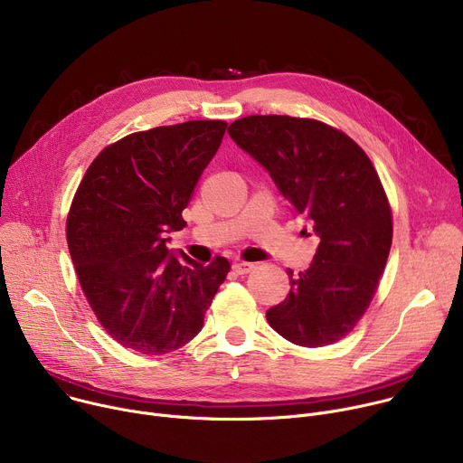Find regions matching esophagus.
<instances>
[{"mask_svg":"<svg viewBox=\"0 0 463 463\" xmlns=\"http://www.w3.org/2000/svg\"><path fill=\"white\" fill-rule=\"evenodd\" d=\"M256 269V263H248V261H237V263H233V270L237 272V274H248L250 270H254Z\"/></svg>","mask_w":463,"mask_h":463,"instance_id":"obj_1","label":"esophagus"}]
</instances>
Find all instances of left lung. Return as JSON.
Segmentation results:
<instances>
[{
	"mask_svg": "<svg viewBox=\"0 0 463 463\" xmlns=\"http://www.w3.org/2000/svg\"><path fill=\"white\" fill-rule=\"evenodd\" d=\"M228 133L321 239L306 270L288 269L291 291L267 311L269 325L309 348L343 339L367 311L393 239L374 165L346 133L313 118L252 115Z\"/></svg>",
	"mask_w": 463,
	"mask_h": 463,
	"instance_id": "1",
	"label": "left lung"
}]
</instances>
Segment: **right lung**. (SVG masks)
Returning a JSON list of instances; mask_svg holds the SVG:
<instances>
[{"label":"right lung","instance_id":"right-lung-1","mask_svg":"<svg viewBox=\"0 0 463 463\" xmlns=\"http://www.w3.org/2000/svg\"><path fill=\"white\" fill-rule=\"evenodd\" d=\"M228 124L189 120L137 131L103 148L87 168L66 219L78 279L99 325L117 343L159 355L182 348L232 265L168 254L166 233L217 154Z\"/></svg>","mask_w":463,"mask_h":463}]
</instances>
